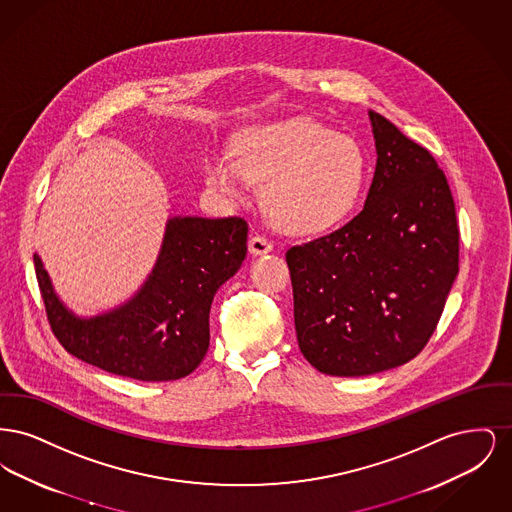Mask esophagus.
<instances>
[{"mask_svg": "<svg viewBox=\"0 0 512 512\" xmlns=\"http://www.w3.org/2000/svg\"><path fill=\"white\" fill-rule=\"evenodd\" d=\"M272 249H274V244L261 234H255L249 238V253H253V255H263Z\"/></svg>", "mask_w": 512, "mask_h": 512, "instance_id": "obj_1", "label": "esophagus"}]
</instances>
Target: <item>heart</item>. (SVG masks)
<instances>
[{
    "mask_svg": "<svg viewBox=\"0 0 512 512\" xmlns=\"http://www.w3.org/2000/svg\"><path fill=\"white\" fill-rule=\"evenodd\" d=\"M366 176L361 146L313 119H292L247 130L228 151L205 161L207 184L226 197L245 182L263 186L270 220L292 234H317L355 207Z\"/></svg>",
    "mask_w": 512,
    "mask_h": 512,
    "instance_id": "1",
    "label": "heart"
}]
</instances>
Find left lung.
Wrapping results in <instances>:
<instances>
[{"instance_id":"8db88e82","label":"left lung","mask_w":512,"mask_h":512,"mask_svg":"<svg viewBox=\"0 0 512 512\" xmlns=\"http://www.w3.org/2000/svg\"><path fill=\"white\" fill-rule=\"evenodd\" d=\"M376 171L363 211L286 251L305 359L330 376H366L414 359L459 274V224L426 147L368 111Z\"/></svg>"}]
</instances>
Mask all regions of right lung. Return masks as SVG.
Listing matches in <instances>:
<instances>
[{
  "label": "right lung",
  "instance_id": "right-lung-1",
  "mask_svg": "<svg viewBox=\"0 0 512 512\" xmlns=\"http://www.w3.org/2000/svg\"><path fill=\"white\" fill-rule=\"evenodd\" d=\"M242 217L169 220L157 265L138 295L103 317L80 320L53 293L34 255L49 326L74 357L111 374L169 382L194 372L209 349V311L247 253Z\"/></svg>",
  "mask_w": 512,
  "mask_h": 512
}]
</instances>
